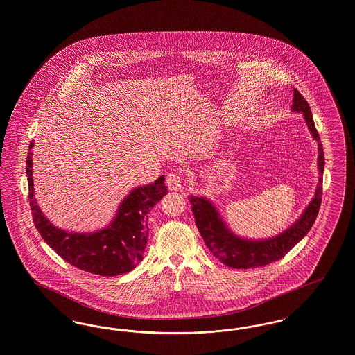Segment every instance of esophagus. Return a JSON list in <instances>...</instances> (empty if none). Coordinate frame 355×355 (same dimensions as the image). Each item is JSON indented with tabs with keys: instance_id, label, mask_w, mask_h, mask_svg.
Wrapping results in <instances>:
<instances>
[{
	"instance_id": "esophagus-1",
	"label": "esophagus",
	"mask_w": 355,
	"mask_h": 355,
	"mask_svg": "<svg viewBox=\"0 0 355 355\" xmlns=\"http://www.w3.org/2000/svg\"><path fill=\"white\" fill-rule=\"evenodd\" d=\"M166 185L170 190H180L182 187V177L178 173H169L166 178Z\"/></svg>"
}]
</instances>
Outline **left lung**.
Returning a JSON list of instances; mask_svg holds the SVG:
<instances>
[{
	"mask_svg": "<svg viewBox=\"0 0 355 355\" xmlns=\"http://www.w3.org/2000/svg\"><path fill=\"white\" fill-rule=\"evenodd\" d=\"M291 110L304 114V121L311 135L318 142V185L314 197L304 209L300 220H295L288 229L278 236L266 239H246L236 236L220 218L218 210L207 198L200 196H190L191 210L196 218V225L202 236L205 245L220 259L223 265L234 269H250L269 265L281 259L304 238L317 220L322 202V174L324 169V158L321 138L315 129L310 106L304 96L294 89Z\"/></svg>",
	"mask_w": 355,
	"mask_h": 355,
	"instance_id": "obj_1",
	"label": "left lung"
}]
</instances>
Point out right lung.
I'll list each match as a JSON object with an SVG mask.
<instances>
[{
    "instance_id": "1",
    "label": "right lung",
    "mask_w": 355,
    "mask_h": 355,
    "mask_svg": "<svg viewBox=\"0 0 355 355\" xmlns=\"http://www.w3.org/2000/svg\"><path fill=\"white\" fill-rule=\"evenodd\" d=\"M32 141L26 158L29 200L35 229L51 249L71 266L102 277H114L133 270L144 257L148 242V218L153 206L168 193L165 177L138 186L119 205L110 225L92 233L58 229L42 214L34 198Z\"/></svg>"
}]
</instances>
